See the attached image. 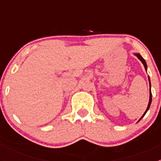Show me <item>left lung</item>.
Masks as SVG:
<instances>
[{"label":"left lung","mask_w":161,"mask_h":161,"mask_svg":"<svg viewBox=\"0 0 161 161\" xmlns=\"http://www.w3.org/2000/svg\"><path fill=\"white\" fill-rule=\"evenodd\" d=\"M134 54L136 55V56L137 57V58H139V59L141 61H142V64H143L144 68H145L146 71H147V62H146V61H145V60H144V58H142V57L141 56V55L139 54V53H134ZM149 82H150V100H149L148 106H147V110H146V111L144 112V114H142V116L141 117L140 119H139V121H140V120L142 119V118H143L144 116H145V114H147V112L148 111V110H149V109H150V104H151V102H152V93H151V83H150V78H149Z\"/></svg>","instance_id":"8db88e82"}]
</instances>
